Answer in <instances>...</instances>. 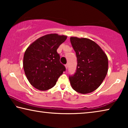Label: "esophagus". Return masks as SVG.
Masks as SVG:
<instances>
[{"instance_id": "obj_1", "label": "esophagus", "mask_w": 128, "mask_h": 128, "mask_svg": "<svg viewBox=\"0 0 128 128\" xmlns=\"http://www.w3.org/2000/svg\"><path fill=\"white\" fill-rule=\"evenodd\" d=\"M65 68H66V69L68 68V64H65Z\"/></svg>"}]
</instances>
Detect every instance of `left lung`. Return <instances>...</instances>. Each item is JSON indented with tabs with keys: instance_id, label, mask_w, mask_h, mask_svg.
<instances>
[{
	"instance_id": "8db88e82",
	"label": "left lung",
	"mask_w": 128,
	"mask_h": 128,
	"mask_svg": "<svg viewBox=\"0 0 128 128\" xmlns=\"http://www.w3.org/2000/svg\"><path fill=\"white\" fill-rule=\"evenodd\" d=\"M70 42L77 58L76 72L69 77L70 84L79 93H91L101 85L107 74L108 57L91 40L71 37Z\"/></svg>"
}]
</instances>
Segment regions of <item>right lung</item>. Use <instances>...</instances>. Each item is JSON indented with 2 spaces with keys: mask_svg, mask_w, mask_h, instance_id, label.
Wrapping results in <instances>:
<instances>
[{
  "mask_svg": "<svg viewBox=\"0 0 128 128\" xmlns=\"http://www.w3.org/2000/svg\"><path fill=\"white\" fill-rule=\"evenodd\" d=\"M66 38V36L56 33L46 34L26 49L23 68L29 83L36 89L46 91L52 88L66 70L56 50Z\"/></svg>",
  "mask_w": 128,
  "mask_h": 128,
  "instance_id": "add662e5",
  "label": "right lung"
}]
</instances>
